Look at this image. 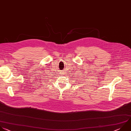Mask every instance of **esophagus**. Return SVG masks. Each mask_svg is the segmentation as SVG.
<instances>
[{
  "mask_svg": "<svg viewBox=\"0 0 131 131\" xmlns=\"http://www.w3.org/2000/svg\"><path fill=\"white\" fill-rule=\"evenodd\" d=\"M62 72H63V71H61V73H63Z\"/></svg>",
  "mask_w": 131,
  "mask_h": 131,
  "instance_id": "esophagus-1",
  "label": "esophagus"
}]
</instances>
